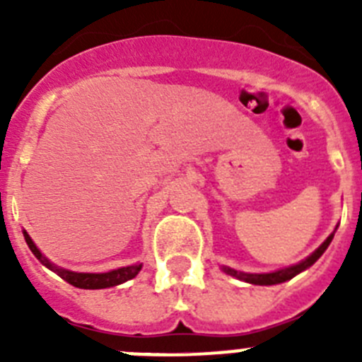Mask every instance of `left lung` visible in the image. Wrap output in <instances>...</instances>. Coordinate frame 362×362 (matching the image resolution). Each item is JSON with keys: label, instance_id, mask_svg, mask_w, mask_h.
I'll list each match as a JSON object with an SVG mask.
<instances>
[{"label": "left lung", "instance_id": "8db88e82", "mask_svg": "<svg viewBox=\"0 0 362 362\" xmlns=\"http://www.w3.org/2000/svg\"><path fill=\"white\" fill-rule=\"evenodd\" d=\"M337 226H335V230H337ZM335 230L328 235V238H326V241L319 246L317 250L312 252V254H310L306 259H303L300 263L292 264V267L288 268H283V270L267 272V274H248V272L235 270V268H230V267H221V270L225 272V274H228V276L235 277V279L245 281V283H250V284H259V286H272V284L284 283V281H290L292 277H296L297 274H300V272H305L306 268L312 267V264L315 263L322 254H325V250L330 246L332 239H334Z\"/></svg>", "mask_w": 362, "mask_h": 362}]
</instances>
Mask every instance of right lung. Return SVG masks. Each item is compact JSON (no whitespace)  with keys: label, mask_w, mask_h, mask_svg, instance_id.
<instances>
[{"label":"right lung","mask_w":362,"mask_h":362,"mask_svg":"<svg viewBox=\"0 0 362 362\" xmlns=\"http://www.w3.org/2000/svg\"><path fill=\"white\" fill-rule=\"evenodd\" d=\"M23 238L25 241H27L32 254L36 255V259L43 264V267L52 270L54 274H57L62 279H65L66 283H70L72 286H76V288H85V290L112 288V286H117V284H123L127 283V281L134 279V277L139 274V270L143 268L141 263H136V264H130V267H121V268H116V270L103 272V274H88V272L66 270V268L57 267V264H54L50 259L45 257V255L41 254L40 248L36 246V243L32 241V238L25 232V230H23Z\"/></svg>","instance_id":"add662e5"}]
</instances>
